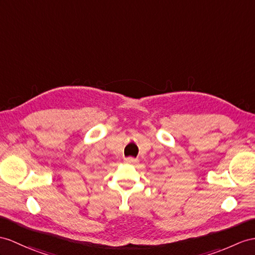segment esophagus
Masks as SVG:
<instances>
[{"instance_id": "34e87169", "label": "esophagus", "mask_w": 255, "mask_h": 255, "mask_svg": "<svg viewBox=\"0 0 255 255\" xmlns=\"http://www.w3.org/2000/svg\"><path fill=\"white\" fill-rule=\"evenodd\" d=\"M124 161H126L127 163L134 164V163L137 162V159H134V158H132V157H128V158H126V159H124Z\"/></svg>"}]
</instances>
